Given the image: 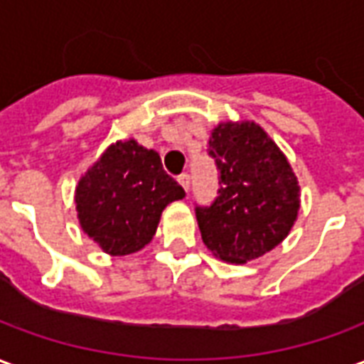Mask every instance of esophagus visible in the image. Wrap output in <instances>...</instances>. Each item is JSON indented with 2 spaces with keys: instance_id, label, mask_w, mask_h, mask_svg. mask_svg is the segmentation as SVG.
Returning <instances> with one entry per match:
<instances>
[{
  "instance_id": "1",
  "label": "esophagus",
  "mask_w": 364,
  "mask_h": 364,
  "mask_svg": "<svg viewBox=\"0 0 364 364\" xmlns=\"http://www.w3.org/2000/svg\"><path fill=\"white\" fill-rule=\"evenodd\" d=\"M177 181H179V185H181L183 189L189 191V187H191V177H189V175H187V173L179 175V179H177Z\"/></svg>"
}]
</instances>
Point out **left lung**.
I'll list each match as a JSON object with an SVG mask.
<instances>
[{
    "mask_svg": "<svg viewBox=\"0 0 364 364\" xmlns=\"http://www.w3.org/2000/svg\"><path fill=\"white\" fill-rule=\"evenodd\" d=\"M208 146L220 189L213 205L197 206L200 236L213 255L244 265L289 236L300 210V185L287 156L253 120L218 122Z\"/></svg>",
    "mask_w": 364,
    "mask_h": 364,
    "instance_id": "left-lung-1",
    "label": "left lung"
}]
</instances>
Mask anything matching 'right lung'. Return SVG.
Returning a JSON list of instances; mask_svg holds the SVG:
<instances>
[{"mask_svg": "<svg viewBox=\"0 0 364 364\" xmlns=\"http://www.w3.org/2000/svg\"><path fill=\"white\" fill-rule=\"evenodd\" d=\"M185 191L164 171L159 154L134 138L117 140L80 177V226L109 255H130L151 242L161 213Z\"/></svg>", "mask_w": 364, "mask_h": 364, "instance_id": "obj_1", "label": "right lung"}]
</instances>
